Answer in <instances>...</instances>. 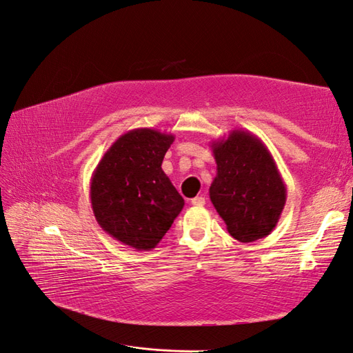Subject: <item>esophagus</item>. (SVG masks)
Returning a JSON list of instances; mask_svg holds the SVG:
<instances>
[{
	"label": "esophagus",
	"mask_w": 353,
	"mask_h": 353,
	"mask_svg": "<svg viewBox=\"0 0 353 353\" xmlns=\"http://www.w3.org/2000/svg\"><path fill=\"white\" fill-rule=\"evenodd\" d=\"M203 203H205V198H202V196H196L192 199V205H194V207H202Z\"/></svg>",
	"instance_id": "obj_1"
}]
</instances>
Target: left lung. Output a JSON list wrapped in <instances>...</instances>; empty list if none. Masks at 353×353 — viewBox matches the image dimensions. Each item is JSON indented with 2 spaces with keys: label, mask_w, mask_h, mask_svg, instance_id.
Returning a JSON list of instances; mask_svg holds the SVG:
<instances>
[{
  "label": "left lung",
  "mask_w": 353,
  "mask_h": 353,
  "mask_svg": "<svg viewBox=\"0 0 353 353\" xmlns=\"http://www.w3.org/2000/svg\"><path fill=\"white\" fill-rule=\"evenodd\" d=\"M217 172L210 199L231 236L250 243L275 228L283 213L287 187L268 146L255 134L232 130L211 142Z\"/></svg>",
  "instance_id": "8db88e82"
}]
</instances>
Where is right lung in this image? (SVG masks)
<instances>
[{
	"mask_svg": "<svg viewBox=\"0 0 353 353\" xmlns=\"http://www.w3.org/2000/svg\"><path fill=\"white\" fill-rule=\"evenodd\" d=\"M174 134L152 128L125 132L93 170L90 201L107 234L137 250H151L181 213L184 199L161 169Z\"/></svg>",
	"mask_w": 353,
	"mask_h": 353,
	"instance_id": "1",
	"label": "right lung"
}]
</instances>
